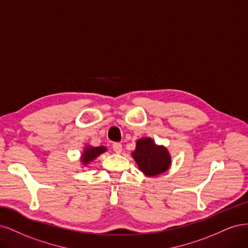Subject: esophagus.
I'll use <instances>...</instances> for the list:
<instances>
[{"label": "esophagus", "instance_id": "1", "mask_svg": "<svg viewBox=\"0 0 248 248\" xmlns=\"http://www.w3.org/2000/svg\"><path fill=\"white\" fill-rule=\"evenodd\" d=\"M112 149H114V151L116 153H121L122 152V145L119 144V142H115L114 145H112Z\"/></svg>", "mask_w": 248, "mask_h": 248}]
</instances>
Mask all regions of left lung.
I'll use <instances>...</instances> for the list:
<instances>
[{
    "label": "left lung",
    "instance_id": "left-lung-1",
    "mask_svg": "<svg viewBox=\"0 0 248 248\" xmlns=\"http://www.w3.org/2000/svg\"><path fill=\"white\" fill-rule=\"evenodd\" d=\"M134 160L141 171L147 176H157L166 171L170 164L168 150L154 144L151 139H140L137 142L136 151L132 153Z\"/></svg>",
    "mask_w": 248,
    "mask_h": 248
}]
</instances>
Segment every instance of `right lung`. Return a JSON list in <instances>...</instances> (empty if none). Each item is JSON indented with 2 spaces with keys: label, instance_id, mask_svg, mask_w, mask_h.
I'll use <instances>...</instances> for the list:
<instances>
[{
  "label": "right lung",
  "instance_id": "1",
  "mask_svg": "<svg viewBox=\"0 0 248 248\" xmlns=\"http://www.w3.org/2000/svg\"><path fill=\"white\" fill-rule=\"evenodd\" d=\"M107 148L104 147H88L85 151L84 154H82V159L81 162H84L85 164H87L89 161H91L93 159H95L97 156L100 155L101 153L106 152Z\"/></svg>",
  "mask_w": 248,
  "mask_h": 248
}]
</instances>
